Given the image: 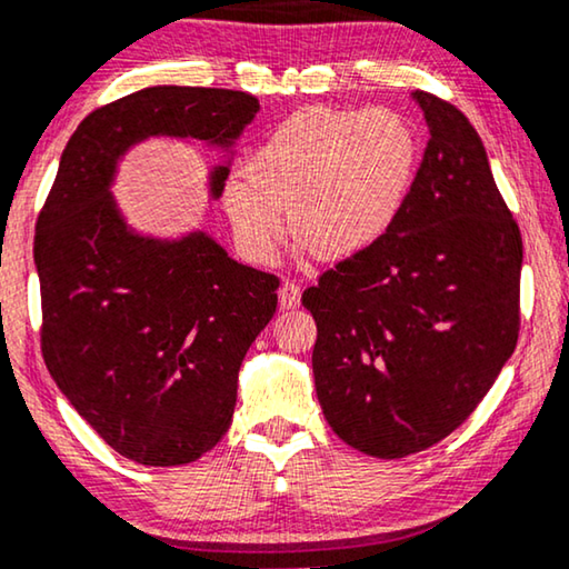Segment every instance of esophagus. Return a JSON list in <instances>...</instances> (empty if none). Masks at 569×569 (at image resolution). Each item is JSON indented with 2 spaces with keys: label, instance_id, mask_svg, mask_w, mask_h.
Returning a JSON list of instances; mask_svg holds the SVG:
<instances>
[{
  "label": "esophagus",
  "instance_id": "esophagus-1",
  "mask_svg": "<svg viewBox=\"0 0 569 569\" xmlns=\"http://www.w3.org/2000/svg\"><path fill=\"white\" fill-rule=\"evenodd\" d=\"M299 301H301L299 283L286 281L281 286V291H278V303H281V309H296V307H299Z\"/></svg>",
  "mask_w": 569,
  "mask_h": 569
}]
</instances>
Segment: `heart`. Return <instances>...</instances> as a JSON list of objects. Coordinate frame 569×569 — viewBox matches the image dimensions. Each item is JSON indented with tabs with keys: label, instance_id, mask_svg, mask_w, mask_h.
<instances>
[{
	"label": "heart",
	"instance_id": "b5f03b06",
	"mask_svg": "<svg viewBox=\"0 0 569 569\" xmlns=\"http://www.w3.org/2000/svg\"><path fill=\"white\" fill-rule=\"evenodd\" d=\"M421 138L403 114L301 109L276 124L244 160V181L222 189L234 242L268 266L288 232L319 260L360 256L383 237L413 189Z\"/></svg>",
	"mask_w": 569,
	"mask_h": 569
}]
</instances>
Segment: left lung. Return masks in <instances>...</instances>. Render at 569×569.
Returning a JSON list of instances; mask_svg holds the SVG:
<instances>
[{
  "mask_svg": "<svg viewBox=\"0 0 569 569\" xmlns=\"http://www.w3.org/2000/svg\"><path fill=\"white\" fill-rule=\"evenodd\" d=\"M429 124L417 181L376 244L303 291L313 386L335 435L398 460L442 442L516 350L523 244L460 109L413 91Z\"/></svg>",
  "mask_w": 569,
  "mask_h": 569,
  "instance_id": "1",
  "label": "left lung"
}]
</instances>
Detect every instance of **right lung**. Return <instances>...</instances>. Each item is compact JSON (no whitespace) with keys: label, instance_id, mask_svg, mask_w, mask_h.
I'll return each mask as SVG.
<instances>
[{"label":"right lung","instance_id":"right-lung-1","mask_svg":"<svg viewBox=\"0 0 569 569\" xmlns=\"http://www.w3.org/2000/svg\"><path fill=\"white\" fill-rule=\"evenodd\" d=\"M258 109L244 91L203 87H150L99 107L68 140L38 214L42 360L81 419L132 462L186 465L224 437L278 278L203 232L134 234L109 193L117 160L150 134L230 150ZM227 173L211 171L214 199Z\"/></svg>","mask_w":569,"mask_h":569}]
</instances>
